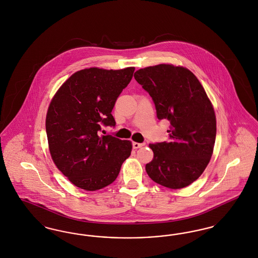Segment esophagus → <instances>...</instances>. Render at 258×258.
<instances>
[{
	"mask_svg": "<svg viewBox=\"0 0 258 258\" xmlns=\"http://www.w3.org/2000/svg\"><path fill=\"white\" fill-rule=\"evenodd\" d=\"M145 144L144 143H137V142H134L133 143V147L135 149H138V148H141L142 146H144Z\"/></svg>",
	"mask_w": 258,
	"mask_h": 258,
	"instance_id": "34e87169",
	"label": "esophagus"
}]
</instances>
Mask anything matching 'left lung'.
<instances>
[{
    "instance_id": "left-lung-1",
    "label": "left lung",
    "mask_w": 258,
    "mask_h": 258,
    "mask_svg": "<svg viewBox=\"0 0 258 258\" xmlns=\"http://www.w3.org/2000/svg\"><path fill=\"white\" fill-rule=\"evenodd\" d=\"M135 80L152 97L159 120L170 122L169 141L150 144L149 177L165 187L187 186L201 176L213 155L217 121L197 76L184 67L160 63L138 70Z\"/></svg>"
}]
</instances>
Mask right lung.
I'll list each match as a JSON object with an SVG mask.
<instances>
[{
    "label": "right lung",
    "mask_w": 258,
    "mask_h": 258,
    "mask_svg": "<svg viewBox=\"0 0 258 258\" xmlns=\"http://www.w3.org/2000/svg\"><path fill=\"white\" fill-rule=\"evenodd\" d=\"M135 70L78 71L51 99L45 120L50 155L75 186L93 191L109 185L131 156L130 140L98 134L102 124H116L111 112Z\"/></svg>",
    "instance_id": "obj_1"
}]
</instances>
